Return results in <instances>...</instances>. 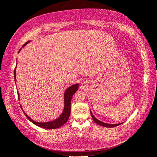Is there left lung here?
<instances>
[{
    "instance_id": "1",
    "label": "left lung",
    "mask_w": 157,
    "mask_h": 157,
    "mask_svg": "<svg viewBox=\"0 0 157 157\" xmlns=\"http://www.w3.org/2000/svg\"><path fill=\"white\" fill-rule=\"evenodd\" d=\"M90 114H91V116L93 118V120L95 122H96V124H99V126H104V127H107V128H113V127H115V126H119L121 125V124H122V123H118V124H107V123H105V122H103L100 121H99L98 119H97V118L95 117L94 116V115L92 114V113L91 112V111H90Z\"/></svg>"
}]
</instances>
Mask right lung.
<instances>
[{
    "mask_svg": "<svg viewBox=\"0 0 157 157\" xmlns=\"http://www.w3.org/2000/svg\"><path fill=\"white\" fill-rule=\"evenodd\" d=\"M30 41L31 40L27 41L25 44L23 45V47L26 46ZM21 50V48H20V50H19V52H20ZM16 67H17V65L16 66V68H15V69H14V72H13L14 79H15L16 84ZM78 88V84L77 83V84L72 85V86H69V88H67L65 90V93H64V109H63V111L62 113L61 114V115L54 121H49V122H36L35 121H33V119H31V118L25 113V111L23 110L21 106V105L20 106H21V108L22 109L23 113L25 114L26 117L36 126L40 127V128H45V129H56V128H58L61 127V126H63L65 123L68 121L69 116H70V114H71V99H72L73 94L76 92V91H77ZM17 96H18L19 99H20V98H19L20 97V94H19V93L17 94Z\"/></svg>",
    "mask_w": 157,
    "mask_h": 157,
    "instance_id": "add662e5",
    "label": "right lung"
}]
</instances>
